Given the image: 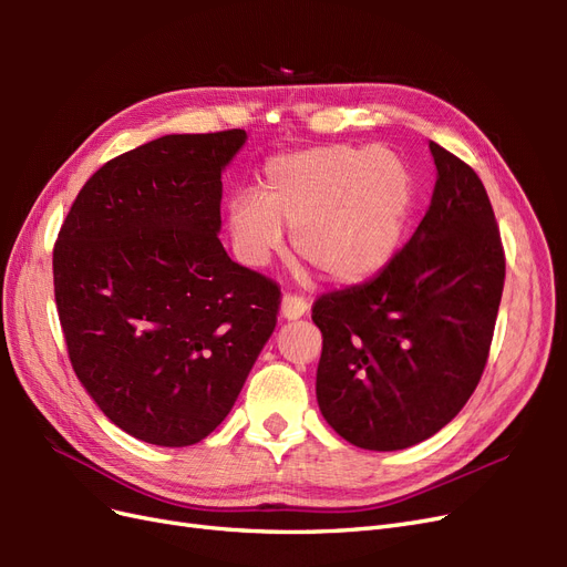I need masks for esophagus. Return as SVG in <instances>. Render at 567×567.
<instances>
[{"label":"esophagus","mask_w":567,"mask_h":567,"mask_svg":"<svg viewBox=\"0 0 567 567\" xmlns=\"http://www.w3.org/2000/svg\"><path fill=\"white\" fill-rule=\"evenodd\" d=\"M307 310H310V302H307L305 298L300 296H284L281 300V317L284 319H300L302 315H307Z\"/></svg>","instance_id":"34e87169"}]
</instances>
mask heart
Masks as SVG:
<instances>
[{
	"label": "heart",
	"mask_w": 567,
	"mask_h": 567,
	"mask_svg": "<svg viewBox=\"0 0 567 567\" xmlns=\"http://www.w3.org/2000/svg\"><path fill=\"white\" fill-rule=\"evenodd\" d=\"M416 184L388 148L312 146L265 163L260 196L236 194L227 219L236 252L252 267L293 246L326 279L352 284L381 271L398 252L414 213Z\"/></svg>",
	"instance_id": "heart-1"
}]
</instances>
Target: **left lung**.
Returning a JSON list of instances; mask_svg holds the SVG:
<instances>
[{
  "label": "left lung",
  "mask_w": 567,
  "mask_h": 567,
  "mask_svg": "<svg viewBox=\"0 0 567 567\" xmlns=\"http://www.w3.org/2000/svg\"><path fill=\"white\" fill-rule=\"evenodd\" d=\"M431 205L409 244L362 286L312 305L317 402L354 447L406 450L447 425L485 371L506 257L483 182L431 142Z\"/></svg>",
  "instance_id": "obj_1"
}]
</instances>
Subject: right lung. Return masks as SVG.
<instances>
[{"mask_svg":"<svg viewBox=\"0 0 567 567\" xmlns=\"http://www.w3.org/2000/svg\"><path fill=\"white\" fill-rule=\"evenodd\" d=\"M244 130L167 134L84 182L54 246L68 357L99 409L136 440L186 447L231 411L281 288L219 241L221 169Z\"/></svg>","mask_w":567,"mask_h":567,"instance_id":"right-lung-1","label":"right lung"}]
</instances>
